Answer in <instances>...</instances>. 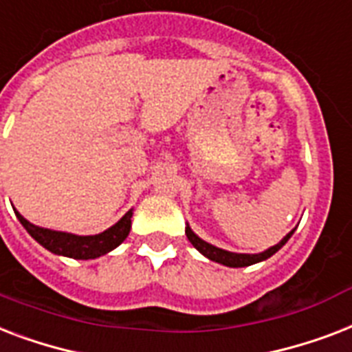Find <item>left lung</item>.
Returning <instances> with one entry per match:
<instances>
[{"mask_svg":"<svg viewBox=\"0 0 352 352\" xmlns=\"http://www.w3.org/2000/svg\"><path fill=\"white\" fill-rule=\"evenodd\" d=\"M185 235H187V239H189L190 244H192V246H195L196 250H198V252L204 255V257L209 258V261H214V263L224 264V266H231V268H242V266H252V264H255V263L266 261V258L272 257L275 252H279L280 248L287 244L288 239L294 235V230L290 231V233H288V235L279 242V244H275V246L268 248V250L263 253L226 252V250H222V248H217V246H213V244H209V242L201 241L200 236L196 235L195 231L190 230L189 226L185 228Z\"/></svg>","mask_w":352,"mask_h":352,"instance_id":"obj_1","label":"left lung"}]
</instances>
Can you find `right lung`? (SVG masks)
Listing matches in <instances>:
<instances>
[{"label":"right lung","instance_id":"obj_1","mask_svg":"<svg viewBox=\"0 0 352 352\" xmlns=\"http://www.w3.org/2000/svg\"><path fill=\"white\" fill-rule=\"evenodd\" d=\"M21 226L25 228L27 233L38 242L42 244L45 250L56 255H64V257L72 258H97L100 255H106L111 250H116L130 233L132 228V209L122 217L116 226H111L106 231L99 233V235H73V233H64V231H53L45 230V228H38V226L31 224L29 220H25L18 211H14Z\"/></svg>","mask_w":352,"mask_h":352}]
</instances>
